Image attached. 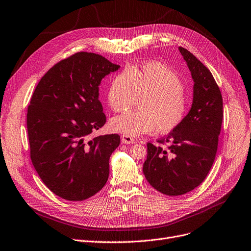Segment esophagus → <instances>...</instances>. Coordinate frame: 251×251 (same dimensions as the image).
<instances>
[{
  "label": "esophagus",
  "mask_w": 251,
  "mask_h": 251,
  "mask_svg": "<svg viewBox=\"0 0 251 251\" xmlns=\"http://www.w3.org/2000/svg\"><path fill=\"white\" fill-rule=\"evenodd\" d=\"M121 140H122V144H125V145H130V144H134L135 143V140L133 138H131V137L128 136V135H125V134H123L121 136Z\"/></svg>",
  "instance_id": "esophagus-1"
}]
</instances>
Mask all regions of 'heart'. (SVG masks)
Listing matches in <instances>:
<instances>
[{"instance_id":"heart-1","label":"heart","mask_w":251,"mask_h":251,"mask_svg":"<svg viewBox=\"0 0 251 251\" xmlns=\"http://www.w3.org/2000/svg\"><path fill=\"white\" fill-rule=\"evenodd\" d=\"M137 96L145 97L139 111H127L114 117L110 127L115 132L138 136L152 131L168 132L176 128L188 112V100L178 75L165 64L151 61L123 71L113 79L107 102L115 112L131 105Z\"/></svg>"}]
</instances>
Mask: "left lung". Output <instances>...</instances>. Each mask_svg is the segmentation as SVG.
Masks as SVG:
<instances>
[{"mask_svg":"<svg viewBox=\"0 0 251 251\" xmlns=\"http://www.w3.org/2000/svg\"><path fill=\"white\" fill-rule=\"evenodd\" d=\"M194 81L193 102L183 121L158 140L149 143L144 174L151 186L167 196L183 195L205 179L214 162L223 122V97L212 74L178 47Z\"/></svg>","mask_w":251,"mask_h":251,"instance_id":"obj_1","label":"left lung"}]
</instances>
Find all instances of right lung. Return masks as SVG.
<instances>
[{
    "instance_id": "add662e5",
    "label": "right lung",
    "mask_w": 251,
    "mask_h": 251,
    "mask_svg": "<svg viewBox=\"0 0 251 251\" xmlns=\"http://www.w3.org/2000/svg\"><path fill=\"white\" fill-rule=\"evenodd\" d=\"M119 69L100 54L78 52L52 67L31 96L26 125L32 165L62 199L86 200L107 181L120 136L90 134L105 123L101 80Z\"/></svg>"
}]
</instances>
